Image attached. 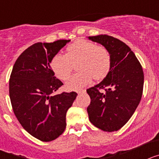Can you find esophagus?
<instances>
[{
	"label": "esophagus",
	"mask_w": 159,
	"mask_h": 159,
	"mask_svg": "<svg viewBox=\"0 0 159 159\" xmlns=\"http://www.w3.org/2000/svg\"><path fill=\"white\" fill-rule=\"evenodd\" d=\"M86 92V90H84V89H83V90H79V91H77V93L78 94H80V93H82V92Z\"/></svg>",
	"instance_id": "esophagus-1"
}]
</instances>
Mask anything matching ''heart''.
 <instances>
[{"label":"heart","mask_w":159,"mask_h":159,"mask_svg":"<svg viewBox=\"0 0 159 159\" xmlns=\"http://www.w3.org/2000/svg\"><path fill=\"white\" fill-rule=\"evenodd\" d=\"M79 72L66 84V88L77 91L92 82L100 80L107 75L111 67V57L107 49L94 42L78 40L68 45L66 54L57 53L50 60V67L60 80H68L76 64Z\"/></svg>","instance_id":"obj_1"}]
</instances>
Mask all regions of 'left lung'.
Returning a JSON list of instances; mask_svg holds the SVG:
<instances>
[{"label":"left lung","instance_id":"left-lung-1","mask_svg":"<svg viewBox=\"0 0 159 159\" xmlns=\"http://www.w3.org/2000/svg\"><path fill=\"white\" fill-rule=\"evenodd\" d=\"M88 38L104 46L111 57L107 75L87 90L91 98L87 108L90 122L104 131H116L128 122L139 104L144 83L143 67L131 49L119 39L107 35Z\"/></svg>","mask_w":159,"mask_h":159}]
</instances>
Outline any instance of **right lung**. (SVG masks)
<instances>
[{
	"mask_svg": "<svg viewBox=\"0 0 159 159\" xmlns=\"http://www.w3.org/2000/svg\"><path fill=\"white\" fill-rule=\"evenodd\" d=\"M70 40L36 43L14 64L9 79V97L23 128L43 142L56 139L66 128V113L76 98L75 92L55 95L63 83L54 76L50 60Z\"/></svg>",
	"mask_w": 159,
	"mask_h": 159,
	"instance_id": "1",
	"label": "right lung"
}]
</instances>
